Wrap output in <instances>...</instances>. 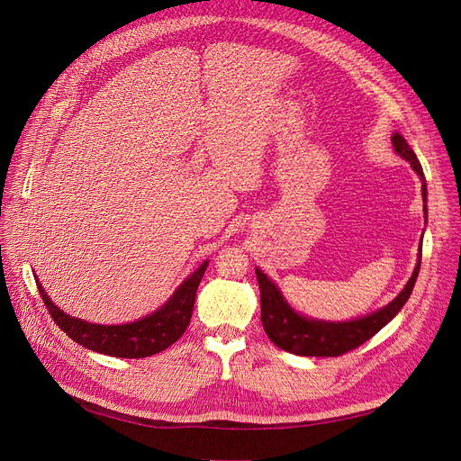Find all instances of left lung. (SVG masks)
<instances>
[{"instance_id": "obj_1", "label": "left lung", "mask_w": 461, "mask_h": 461, "mask_svg": "<svg viewBox=\"0 0 461 461\" xmlns=\"http://www.w3.org/2000/svg\"><path fill=\"white\" fill-rule=\"evenodd\" d=\"M393 148L396 155L411 164L422 183V200H424V218H428V188L422 166L415 155V151L409 148V143L400 132L393 134ZM420 259H422V237H420V249L419 259L415 265V271L407 280L405 287L386 306L366 313V316L348 320V321H327L308 318L304 313H299L292 304H289L280 292V287L265 275L261 269H256L259 294H261V323L265 332H267L269 340L284 351L295 353L301 357H338L344 355L358 346L365 344L374 334H377L386 323L396 318V313L403 308L409 295L413 294V287L420 271Z\"/></svg>"}]
</instances>
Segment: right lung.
Here are the masks:
<instances>
[{"label": "right lung", "mask_w": 461, "mask_h": 461, "mask_svg": "<svg viewBox=\"0 0 461 461\" xmlns=\"http://www.w3.org/2000/svg\"><path fill=\"white\" fill-rule=\"evenodd\" d=\"M207 265L209 259H205L196 271L186 276L174 295L153 313H149V316L121 325H99L68 316V313L52 303L50 295L44 292L37 276L35 280L50 316L58 327L67 332V336H70L77 344L110 357L143 358L167 349L183 336L190 323L194 301H196L198 285L205 275Z\"/></svg>", "instance_id": "add662e5"}]
</instances>
